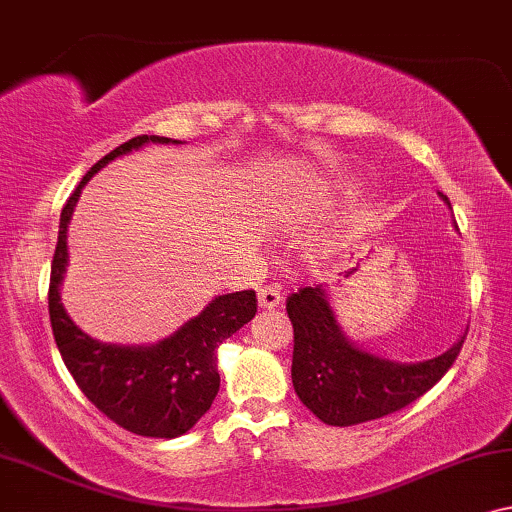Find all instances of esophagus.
Segmentation results:
<instances>
[{"mask_svg": "<svg viewBox=\"0 0 512 512\" xmlns=\"http://www.w3.org/2000/svg\"><path fill=\"white\" fill-rule=\"evenodd\" d=\"M283 301V290L280 285H266L259 290V306L262 308H276Z\"/></svg>", "mask_w": 512, "mask_h": 512, "instance_id": "1", "label": "esophagus"}]
</instances>
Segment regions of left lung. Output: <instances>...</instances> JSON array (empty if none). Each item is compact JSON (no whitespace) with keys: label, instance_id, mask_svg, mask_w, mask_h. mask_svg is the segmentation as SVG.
I'll list each match as a JSON object with an SVG mask.
<instances>
[{"label":"left lung","instance_id":"left-lung-1","mask_svg":"<svg viewBox=\"0 0 512 512\" xmlns=\"http://www.w3.org/2000/svg\"><path fill=\"white\" fill-rule=\"evenodd\" d=\"M285 308L294 327V392L331 427L371 422L410 406L448 373L464 345L462 336L434 359L397 364L359 350L343 336L322 287H301L287 297Z\"/></svg>","mask_w":512,"mask_h":512}]
</instances>
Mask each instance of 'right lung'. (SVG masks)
Segmentation results:
<instances>
[{"label": "right lung", "instance_id": "right-lung-1", "mask_svg": "<svg viewBox=\"0 0 512 512\" xmlns=\"http://www.w3.org/2000/svg\"><path fill=\"white\" fill-rule=\"evenodd\" d=\"M167 136H134L102 157L67 199L50 264L48 313L57 350L76 385L99 413L136 436L176 438L190 431L211 408L220 390L215 352L220 343L248 325L257 313L255 290L215 297L197 318L174 336L146 348L99 343L83 334L64 311L60 283L67 266V225L85 183L115 157L146 143H169Z\"/></svg>", "mask_w": 512, "mask_h": 512}]
</instances>
